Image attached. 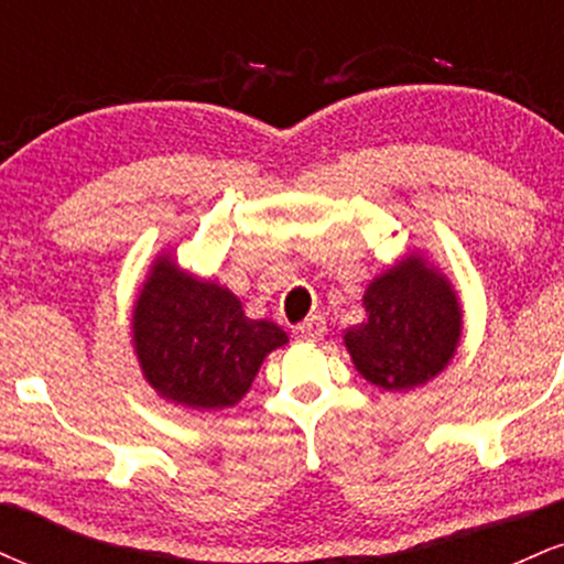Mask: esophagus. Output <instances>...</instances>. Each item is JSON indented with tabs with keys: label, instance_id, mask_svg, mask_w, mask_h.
Masks as SVG:
<instances>
[{
	"label": "esophagus",
	"instance_id": "obj_1",
	"mask_svg": "<svg viewBox=\"0 0 564 564\" xmlns=\"http://www.w3.org/2000/svg\"><path fill=\"white\" fill-rule=\"evenodd\" d=\"M323 334H326V321H323L321 315H310V318H304L300 326L294 328V336L300 341H318Z\"/></svg>",
	"mask_w": 564,
	"mask_h": 564
}]
</instances>
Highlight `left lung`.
Returning <instances> with one entry per match:
<instances>
[{
	"label": "left lung",
	"instance_id": "8db88e82",
	"mask_svg": "<svg viewBox=\"0 0 564 564\" xmlns=\"http://www.w3.org/2000/svg\"><path fill=\"white\" fill-rule=\"evenodd\" d=\"M364 307L366 318L345 334V345L371 384L413 390L448 366L462 336V307L451 283L422 257L379 275Z\"/></svg>",
	"mask_w": 564,
	"mask_h": 564
}]
</instances>
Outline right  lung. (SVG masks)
Wrapping results in <instances>:
<instances>
[{
  "label": "right lung",
  "mask_w": 564,
  "mask_h": 564,
  "mask_svg": "<svg viewBox=\"0 0 564 564\" xmlns=\"http://www.w3.org/2000/svg\"><path fill=\"white\" fill-rule=\"evenodd\" d=\"M134 352L161 398L200 411L236 405L286 332L251 321L217 283L183 273L161 257L134 304Z\"/></svg>",
  "instance_id": "right-lung-1"
}]
</instances>
